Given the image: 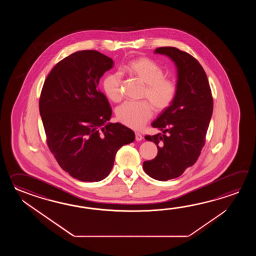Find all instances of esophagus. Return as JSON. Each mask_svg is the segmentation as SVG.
I'll return each instance as SVG.
<instances>
[{"mask_svg":"<svg viewBox=\"0 0 256 256\" xmlns=\"http://www.w3.org/2000/svg\"><path fill=\"white\" fill-rule=\"evenodd\" d=\"M136 141H141V140H142V136L141 134L136 132Z\"/></svg>","mask_w":256,"mask_h":256,"instance_id":"1","label":"esophagus"}]
</instances>
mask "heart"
Listing matches in <instances>:
<instances>
[{"mask_svg": "<svg viewBox=\"0 0 256 256\" xmlns=\"http://www.w3.org/2000/svg\"><path fill=\"white\" fill-rule=\"evenodd\" d=\"M126 70L146 85L142 98H147L156 110L162 112L174 102L178 93L176 83L171 78H164L163 68L154 60L144 56L136 58L128 62ZM102 86L104 92L112 102H118L122 98L120 73L106 75ZM150 104L146 100L126 102L116 110L117 119L130 128L140 129L152 118Z\"/></svg>", "mask_w": 256, "mask_h": 256, "instance_id": "b5f03b06", "label": "heart"}]
</instances>
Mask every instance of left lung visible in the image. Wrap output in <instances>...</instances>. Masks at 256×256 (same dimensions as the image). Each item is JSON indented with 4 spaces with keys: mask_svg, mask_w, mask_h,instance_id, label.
Instances as JSON below:
<instances>
[{
    "mask_svg": "<svg viewBox=\"0 0 256 256\" xmlns=\"http://www.w3.org/2000/svg\"><path fill=\"white\" fill-rule=\"evenodd\" d=\"M174 63L178 93L168 108L152 122L162 134L146 136L158 146V156L142 164L154 180L166 181L178 178L196 163L205 144L213 112V98L207 75L200 62L180 49L166 46L154 50Z\"/></svg>",
    "mask_w": 256,
    "mask_h": 256,
    "instance_id": "8db88e82",
    "label": "left lung"
}]
</instances>
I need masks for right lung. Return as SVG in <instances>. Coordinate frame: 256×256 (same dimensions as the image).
Returning a JSON list of instances; mask_svg holds the SVG:
<instances>
[{
  "label": "right lung",
  "mask_w": 256,
  "mask_h": 256,
  "mask_svg": "<svg viewBox=\"0 0 256 256\" xmlns=\"http://www.w3.org/2000/svg\"><path fill=\"white\" fill-rule=\"evenodd\" d=\"M114 60L95 50H82L60 61L44 83L39 100L49 149L61 168L84 182L109 176L120 147L136 134L110 124L112 108L98 85Z\"/></svg>",
  "instance_id": "add662e5"
}]
</instances>
